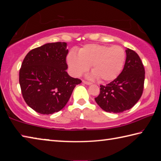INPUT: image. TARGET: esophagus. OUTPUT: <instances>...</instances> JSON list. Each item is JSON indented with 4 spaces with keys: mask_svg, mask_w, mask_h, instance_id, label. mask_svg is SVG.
I'll list each match as a JSON object with an SVG mask.
<instances>
[{
    "mask_svg": "<svg viewBox=\"0 0 161 161\" xmlns=\"http://www.w3.org/2000/svg\"><path fill=\"white\" fill-rule=\"evenodd\" d=\"M83 83L84 84H86V85H90V84H91V82H89V81H87V80H83Z\"/></svg>",
    "mask_w": 161,
    "mask_h": 161,
    "instance_id": "obj_1",
    "label": "esophagus"
}]
</instances>
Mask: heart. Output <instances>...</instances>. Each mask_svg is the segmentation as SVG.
I'll list each match as a JSON object with an SVG mask.
<instances>
[{
    "mask_svg": "<svg viewBox=\"0 0 161 161\" xmlns=\"http://www.w3.org/2000/svg\"><path fill=\"white\" fill-rule=\"evenodd\" d=\"M125 58V52L120 46L90 44L79 49L78 54L70 52L67 60L73 75H81L91 65L93 77L101 81H110L120 73Z\"/></svg>",
    "mask_w": 161,
    "mask_h": 161,
    "instance_id": "b5f03b06",
    "label": "heart"
}]
</instances>
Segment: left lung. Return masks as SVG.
<instances>
[{"mask_svg":"<svg viewBox=\"0 0 161 161\" xmlns=\"http://www.w3.org/2000/svg\"><path fill=\"white\" fill-rule=\"evenodd\" d=\"M124 68L117 78L106 86H100L95 98L98 105L106 112L120 113L135 106L142 94L145 68L139 55L127 48Z\"/></svg>","mask_w":161,"mask_h":161,"instance_id":"obj_1","label":"left lung"}]
</instances>
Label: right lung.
I'll return each instance as SVG.
<instances>
[{
  "mask_svg": "<svg viewBox=\"0 0 161 161\" xmlns=\"http://www.w3.org/2000/svg\"><path fill=\"white\" fill-rule=\"evenodd\" d=\"M67 43H47L31 49L19 70L21 93L29 107L42 114H52L66 105L78 78L66 72Z\"/></svg>",
  "mask_w": 161,
  "mask_h": 161,
  "instance_id": "1",
  "label": "right lung"
}]
</instances>
